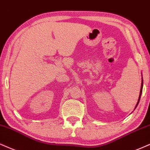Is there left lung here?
Segmentation results:
<instances>
[{"label": "left lung", "mask_w": 150, "mask_h": 150, "mask_svg": "<svg viewBox=\"0 0 150 150\" xmlns=\"http://www.w3.org/2000/svg\"><path fill=\"white\" fill-rule=\"evenodd\" d=\"M143 76V75H142ZM143 76H142V82H141V87H140V95H139V97H138V102L136 103V106H135V108L134 110L136 109V107H137L138 103H139L140 101V97H141V95H142V91H143Z\"/></svg>", "instance_id": "obj_1"}]
</instances>
